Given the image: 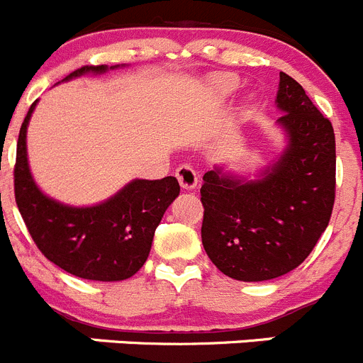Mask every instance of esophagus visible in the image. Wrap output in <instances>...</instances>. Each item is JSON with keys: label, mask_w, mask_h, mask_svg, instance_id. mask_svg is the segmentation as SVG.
<instances>
[{"label": "esophagus", "mask_w": 363, "mask_h": 363, "mask_svg": "<svg viewBox=\"0 0 363 363\" xmlns=\"http://www.w3.org/2000/svg\"><path fill=\"white\" fill-rule=\"evenodd\" d=\"M175 177H177L179 184H181L182 189H195L199 184V175L197 172L193 170L189 164H181L175 170Z\"/></svg>", "instance_id": "esophagus-1"}]
</instances>
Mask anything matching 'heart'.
<instances>
[{
	"label": "heart",
	"mask_w": 363,
	"mask_h": 363,
	"mask_svg": "<svg viewBox=\"0 0 363 363\" xmlns=\"http://www.w3.org/2000/svg\"><path fill=\"white\" fill-rule=\"evenodd\" d=\"M211 87L213 93H215L216 96L223 98L229 96V94L238 87V82H236V79L231 77V74H218V77H215V79L211 80Z\"/></svg>",
	"instance_id": "obj_1"
}]
</instances>
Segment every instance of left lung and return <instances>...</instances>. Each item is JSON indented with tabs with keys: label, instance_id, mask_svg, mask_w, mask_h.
I'll return each instance as SVG.
<instances>
[{
	"label": "left lung",
	"instance_id": "1",
	"mask_svg": "<svg viewBox=\"0 0 363 363\" xmlns=\"http://www.w3.org/2000/svg\"><path fill=\"white\" fill-rule=\"evenodd\" d=\"M281 154L254 177L215 166L204 174L202 245L220 272L269 281L297 269L330 223L335 202V132L303 86L279 73Z\"/></svg>",
	"mask_w": 363,
	"mask_h": 363
}]
</instances>
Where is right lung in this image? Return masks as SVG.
Segmentation results:
<instances>
[{
  "mask_svg": "<svg viewBox=\"0 0 363 363\" xmlns=\"http://www.w3.org/2000/svg\"><path fill=\"white\" fill-rule=\"evenodd\" d=\"M118 67L120 64L84 66L67 74L62 82L89 73L104 74ZM37 101L32 104L19 130L13 170L16 202L33 242L50 262L77 277L128 279L145 265L155 228L168 206L179 197L177 179H134L113 197L93 206H69L48 197L33 179L26 148V132Z\"/></svg>",
  "mask_w": 363,
  "mask_h": 363,
  "instance_id": "add662e5",
  "label": "right lung"
}]
</instances>
